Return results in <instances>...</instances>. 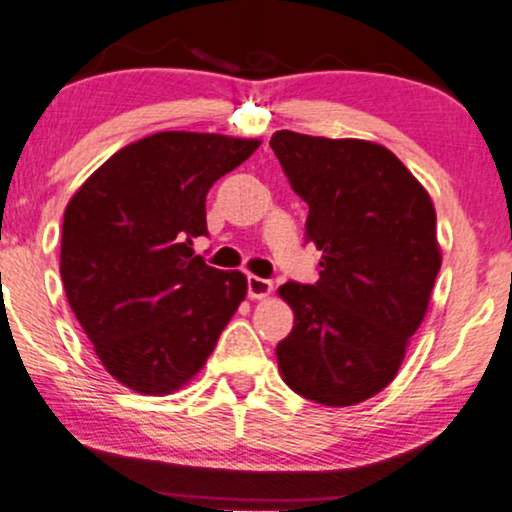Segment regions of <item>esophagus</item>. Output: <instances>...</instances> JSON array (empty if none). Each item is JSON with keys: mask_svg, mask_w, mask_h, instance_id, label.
<instances>
[{"mask_svg": "<svg viewBox=\"0 0 512 512\" xmlns=\"http://www.w3.org/2000/svg\"><path fill=\"white\" fill-rule=\"evenodd\" d=\"M247 289H249V298L261 300V298H268L270 293H272V282H270V279L249 275V279H247Z\"/></svg>", "mask_w": 512, "mask_h": 512, "instance_id": "34e87169", "label": "esophagus"}]
</instances>
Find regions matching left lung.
<instances>
[{
	"label": "left lung",
	"mask_w": 512,
	"mask_h": 512,
	"mask_svg": "<svg viewBox=\"0 0 512 512\" xmlns=\"http://www.w3.org/2000/svg\"><path fill=\"white\" fill-rule=\"evenodd\" d=\"M272 151L307 202L314 284L286 282L293 331L277 345L284 382L345 408L394 380L422 326L443 263L426 188L382 144L277 130Z\"/></svg>",
	"instance_id": "obj_1"
}]
</instances>
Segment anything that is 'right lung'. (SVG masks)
Wrapping results in <instances>:
<instances>
[{
  "mask_svg": "<svg viewBox=\"0 0 512 512\" xmlns=\"http://www.w3.org/2000/svg\"><path fill=\"white\" fill-rule=\"evenodd\" d=\"M261 139L156 132L116 151L72 195L60 275L97 359L125 387L172 394L200 373L247 296L240 270L195 256L205 200Z\"/></svg>",
  "mask_w": 512,
  "mask_h": 512,
  "instance_id": "obj_1",
  "label": "right lung"
}]
</instances>
